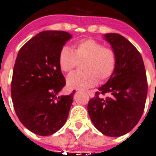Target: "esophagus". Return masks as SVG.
<instances>
[{
  "label": "esophagus",
  "instance_id": "34e87169",
  "mask_svg": "<svg viewBox=\"0 0 156 156\" xmlns=\"http://www.w3.org/2000/svg\"><path fill=\"white\" fill-rule=\"evenodd\" d=\"M87 93H88V95L90 96V98H92V97H93V93H92L91 91H90V90H88V91H87Z\"/></svg>",
  "mask_w": 156,
  "mask_h": 156
}]
</instances>
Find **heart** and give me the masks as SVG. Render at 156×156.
Segmentation results:
<instances>
[{"mask_svg": "<svg viewBox=\"0 0 156 156\" xmlns=\"http://www.w3.org/2000/svg\"><path fill=\"white\" fill-rule=\"evenodd\" d=\"M83 62V72H73L66 78V85L72 90H84L109 79L115 70L117 56L112 48L103 47L94 39H83L74 45L73 50L63 47L58 53V63L63 72H69Z\"/></svg>", "mask_w": 156, "mask_h": 156, "instance_id": "b5f03b06", "label": "heart"}]
</instances>
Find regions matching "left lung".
<instances>
[{
  "label": "left lung",
  "instance_id": "left-lung-1",
  "mask_svg": "<svg viewBox=\"0 0 156 156\" xmlns=\"http://www.w3.org/2000/svg\"><path fill=\"white\" fill-rule=\"evenodd\" d=\"M117 56V65L107 83L98 88L87 110L94 126L104 135L129 133L142 117L147 98L146 73L143 58L127 38L119 34H104ZM107 93L109 97L99 95Z\"/></svg>",
  "mask_w": 156,
  "mask_h": 156
}]
</instances>
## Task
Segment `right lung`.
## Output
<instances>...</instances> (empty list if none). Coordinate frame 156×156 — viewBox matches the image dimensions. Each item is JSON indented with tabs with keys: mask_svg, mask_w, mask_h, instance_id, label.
I'll use <instances>...</instances> for the list:
<instances>
[{
	"mask_svg": "<svg viewBox=\"0 0 156 156\" xmlns=\"http://www.w3.org/2000/svg\"><path fill=\"white\" fill-rule=\"evenodd\" d=\"M72 35L44 31L21 48L12 80V99L20 122L41 136L56 133L66 123L75 91L58 96L66 80L58 63V53Z\"/></svg>",
	"mask_w": 156,
	"mask_h": 156,
	"instance_id": "obj_1",
	"label": "right lung"
}]
</instances>
